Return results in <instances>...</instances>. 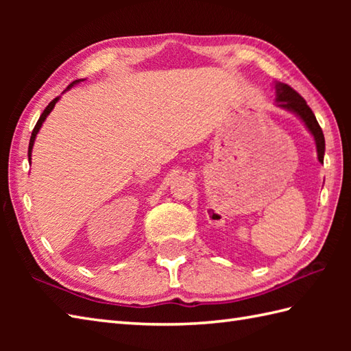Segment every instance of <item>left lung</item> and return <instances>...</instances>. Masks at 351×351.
Returning a JSON list of instances; mask_svg holds the SVG:
<instances>
[{"label":"left lung","instance_id":"left-lung-1","mask_svg":"<svg viewBox=\"0 0 351 351\" xmlns=\"http://www.w3.org/2000/svg\"><path fill=\"white\" fill-rule=\"evenodd\" d=\"M276 101H278V107L285 108L288 111H293L294 114L299 116L302 121L306 125V128L311 131L312 136L315 138L317 145V154H318V161L323 162L324 160V134L322 126L318 125L315 114L312 113V110L306 104L302 96L297 93L293 87L283 83H276Z\"/></svg>","mask_w":351,"mask_h":351}]
</instances>
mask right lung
<instances>
[{
    "label": "right lung",
    "mask_w": 351,
    "mask_h": 351,
    "mask_svg": "<svg viewBox=\"0 0 351 351\" xmlns=\"http://www.w3.org/2000/svg\"><path fill=\"white\" fill-rule=\"evenodd\" d=\"M77 83H80V80H77V81H73L72 84H69L68 86V88H71L73 84H77ZM60 99V98H56V99H52L48 106H47V108L43 110V113L40 114V117H39V121H37V123H36V126H34V130H33V132H32V137H29V145H28V160L32 161V151H33V145H34V140H36V136H37V132H39V130H40V126H42V123L45 122V119H47V116L51 113L52 111V108H54V106H56V102Z\"/></svg>",
    "instance_id": "obj_1"
}]
</instances>
